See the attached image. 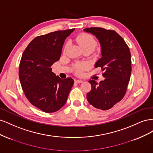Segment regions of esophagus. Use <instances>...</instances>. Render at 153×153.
Listing matches in <instances>:
<instances>
[{
	"label": "esophagus",
	"mask_w": 153,
	"mask_h": 153,
	"mask_svg": "<svg viewBox=\"0 0 153 153\" xmlns=\"http://www.w3.org/2000/svg\"><path fill=\"white\" fill-rule=\"evenodd\" d=\"M83 81L81 80H75V82L76 83V84H80V83H82Z\"/></svg>",
	"instance_id": "esophagus-1"
}]
</instances>
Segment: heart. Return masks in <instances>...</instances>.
<instances>
[{
	"mask_svg": "<svg viewBox=\"0 0 153 153\" xmlns=\"http://www.w3.org/2000/svg\"><path fill=\"white\" fill-rule=\"evenodd\" d=\"M76 42L80 45L83 51L88 50L91 53L93 52L97 46V41L92 35L87 33H82L76 36ZM69 43H67L64 48V52H66L69 47ZM87 64L84 63H77L75 65V71L78 75H80L82 71L87 68Z\"/></svg>",
	"mask_w": 153,
	"mask_h": 153,
	"instance_id": "b5f03b06",
	"label": "heart"
}]
</instances>
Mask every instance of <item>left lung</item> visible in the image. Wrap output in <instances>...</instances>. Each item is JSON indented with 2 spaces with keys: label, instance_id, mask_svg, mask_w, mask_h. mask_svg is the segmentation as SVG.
I'll use <instances>...</instances> for the list:
<instances>
[{
  "label": "left lung",
  "instance_id": "8db88e82",
  "mask_svg": "<svg viewBox=\"0 0 153 153\" xmlns=\"http://www.w3.org/2000/svg\"><path fill=\"white\" fill-rule=\"evenodd\" d=\"M98 39L102 55L95 64L103 71L104 80H89L91 91L87 99L94 107L106 110L119 102L124 96L131 72V53L122 37L112 30L101 27L84 29Z\"/></svg>",
  "mask_w": 153,
  "mask_h": 153
}]
</instances>
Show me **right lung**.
<instances>
[{
  "mask_svg": "<svg viewBox=\"0 0 153 153\" xmlns=\"http://www.w3.org/2000/svg\"><path fill=\"white\" fill-rule=\"evenodd\" d=\"M75 29L58 30L36 37L22 54L19 78L29 102L47 113L57 112L65 105L73 85V78L62 79L51 66L61 57L66 38Z\"/></svg>",
  "mask_w": 153,
  "mask_h": 153,
  "instance_id": "add662e5",
  "label": "right lung"
}]
</instances>
